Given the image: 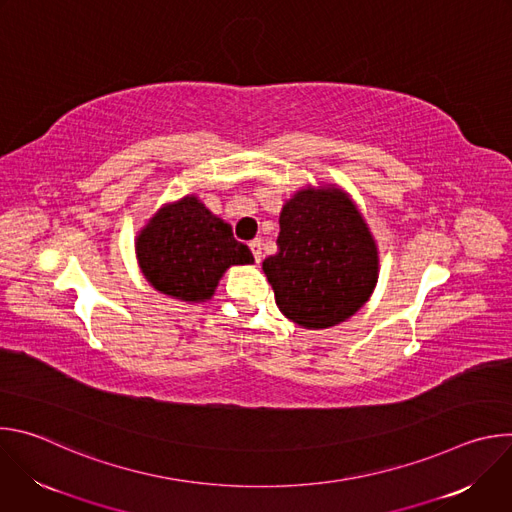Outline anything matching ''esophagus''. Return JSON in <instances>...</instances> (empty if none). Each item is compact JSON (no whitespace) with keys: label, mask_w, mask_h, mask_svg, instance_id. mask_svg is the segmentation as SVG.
Listing matches in <instances>:
<instances>
[{"label":"esophagus","mask_w":512,"mask_h":512,"mask_svg":"<svg viewBox=\"0 0 512 512\" xmlns=\"http://www.w3.org/2000/svg\"><path fill=\"white\" fill-rule=\"evenodd\" d=\"M249 249H251V253H253L255 261L259 263V261H261V241H259V239L251 241V243H249Z\"/></svg>","instance_id":"esophagus-1"}]
</instances>
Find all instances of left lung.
<instances>
[{
	"instance_id": "1",
	"label": "left lung",
	"mask_w": 512,
	"mask_h": 512,
	"mask_svg": "<svg viewBox=\"0 0 512 512\" xmlns=\"http://www.w3.org/2000/svg\"><path fill=\"white\" fill-rule=\"evenodd\" d=\"M277 253L263 261L279 312L308 330L354 316L379 281V247L338 184L302 186L279 212Z\"/></svg>"
}]
</instances>
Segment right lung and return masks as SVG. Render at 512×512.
I'll list each match as a JSON object with an SVG mask.
<instances>
[{
  "instance_id": "right-lung-1",
  "label": "right lung",
  "mask_w": 512,
  "mask_h": 512,
  "mask_svg": "<svg viewBox=\"0 0 512 512\" xmlns=\"http://www.w3.org/2000/svg\"><path fill=\"white\" fill-rule=\"evenodd\" d=\"M137 265L156 291L186 302L212 300L218 281L233 265L255 263L233 229L196 194L162 204L135 237Z\"/></svg>"
}]
</instances>
